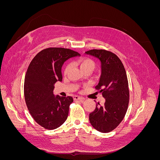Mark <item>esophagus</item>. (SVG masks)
<instances>
[{
	"label": "esophagus",
	"mask_w": 160,
	"mask_h": 160,
	"mask_svg": "<svg viewBox=\"0 0 160 160\" xmlns=\"http://www.w3.org/2000/svg\"><path fill=\"white\" fill-rule=\"evenodd\" d=\"M73 99H74V100H79V101H81V102H82V101H83L84 99H85L83 98H82V97L78 96V95L73 96Z\"/></svg>",
	"instance_id": "34e87169"
}]
</instances>
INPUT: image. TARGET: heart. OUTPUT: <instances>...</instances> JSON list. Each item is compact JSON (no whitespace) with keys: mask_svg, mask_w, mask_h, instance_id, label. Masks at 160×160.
I'll list each match as a JSON object with an SVG mask.
<instances>
[{"mask_svg":"<svg viewBox=\"0 0 160 160\" xmlns=\"http://www.w3.org/2000/svg\"><path fill=\"white\" fill-rule=\"evenodd\" d=\"M77 63L79 66L81 70H83L85 69H93L94 67L93 62L89 59H84V58H82V59H79L77 61ZM70 69V65H68L66 66L65 69V73H67V72L69 71Z\"/></svg>","mask_w":160,"mask_h":160,"instance_id":"1","label":"heart"}]
</instances>
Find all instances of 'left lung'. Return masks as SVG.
Wrapping results in <instances>:
<instances>
[{"mask_svg":"<svg viewBox=\"0 0 160 160\" xmlns=\"http://www.w3.org/2000/svg\"><path fill=\"white\" fill-rule=\"evenodd\" d=\"M87 55L98 59L101 75L95 89L100 90L105 101L103 105L96 103V108L89 113V122L95 129L107 133L122 122L128 110L129 93L125 69L119 57L103 49H92Z\"/></svg>","mask_w":160,"mask_h":160,"instance_id":"1","label":"left lung"}]
</instances>
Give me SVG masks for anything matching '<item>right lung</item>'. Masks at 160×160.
I'll return each instance as SVG.
<instances>
[{"mask_svg":"<svg viewBox=\"0 0 160 160\" xmlns=\"http://www.w3.org/2000/svg\"><path fill=\"white\" fill-rule=\"evenodd\" d=\"M79 52L64 48H48L33 58L24 83V94L28 111L35 122L47 129H55L63 123L69 114L72 97L55 95V83L62 81L61 68Z\"/></svg>","mask_w":160,"mask_h":160,"instance_id":"right-lung-1","label":"right lung"}]
</instances>
